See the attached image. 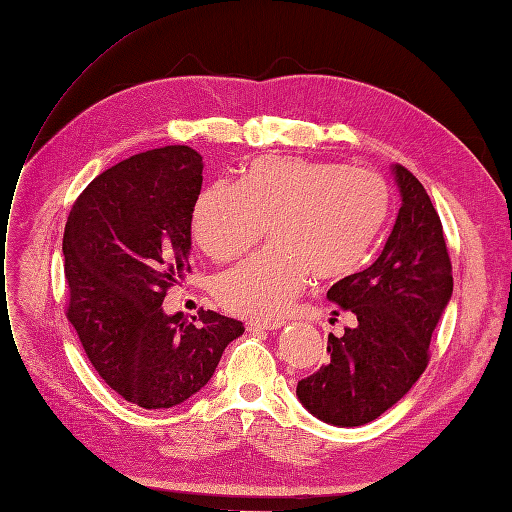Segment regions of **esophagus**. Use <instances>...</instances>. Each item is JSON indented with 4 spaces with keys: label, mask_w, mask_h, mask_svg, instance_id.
I'll list each match as a JSON object with an SVG mask.
<instances>
[{
    "label": "esophagus",
    "mask_w": 512,
    "mask_h": 512,
    "mask_svg": "<svg viewBox=\"0 0 512 512\" xmlns=\"http://www.w3.org/2000/svg\"><path fill=\"white\" fill-rule=\"evenodd\" d=\"M282 323L280 320H276V323H257V320H251V323H246V329L249 331H272V329H278Z\"/></svg>",
    "instance_id": "obj_1"
}]
</instances>
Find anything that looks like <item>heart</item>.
I'll return each mask as SVG.
<instances>
[{
	"instance_id": "heart-1",
	"label": "heart",
	"mask_w": 512,
	"mask_h": 512,
	"mask_svg": "<svg viewBox=\"0 0 512 512\" xmlns=\"http://www.w3.org/2000/svg\"><path fill=\"white\" fill-rule=\"evenodd\" d=\"M390 211L386 181L367 168L304 158L255 160L240 183L215 181L192 211V236L217 261L244 253L268 232L272 244L213 278L227 312L276 320L304 287L361 266Z\"/></svg>"
}]
</instances>
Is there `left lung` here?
<instances>
[{"mask_svg": "<svg viewBox=\"0 0 512 512\" xmlns=\"http://www.w3.org/2000/svg\"><path fill=\"white\" fill-rule=\"evenodd\" d=\"M401 208L382 255L327 297L354 327L329 335V363L297 384V399L333 426H363L399 403L428 365L430 337L451 299L443 225L424 185L392 166Z\"/></svg>", "mask_w": 512, "mask_h": 512, "instance_id": "obj_1", "label": "left lung"}]
</instances>
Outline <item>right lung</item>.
Masks as SVG:
<instances>
[{"mask_svg": "<svg viewBox=\"0 0 512 512\" xmlns=\"http://www.w3.org/2000/svg\"><path fill=\"white\" fill-rule=\"evenodd\" d=\"M202 156L166 145L107 168L73 202L63 236L67 318L92 367L122 399L168 409L211 380L236 318L198 310L192 323L162 310L183 280Z\"/></svg>", "mask_w": 512, "mask_h": 512, "instance_id": "1", "label": "right lung"}]
</instances>
